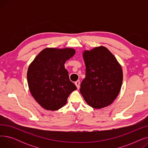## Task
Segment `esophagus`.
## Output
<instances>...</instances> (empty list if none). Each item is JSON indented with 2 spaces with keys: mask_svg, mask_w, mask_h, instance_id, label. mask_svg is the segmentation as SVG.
I'll return each instance as SVG.
<instances>
[{
  "mask_svg": "<svg viewBox=\"0 0 148 148\" xmlns=\"http://www.w3.org/2000/svg\"><path fill=\"white\" fill-rule=\"evenodd\" d=\"M75 84L76 85V86H77V89H80V82L79 81V80H77V82H75Z\"/></svg>",
  "mask_w": 148,
  "mask_h": 148,
  "instance_id": "34e87169",
  "label": "esophagus"
}]
</instances>
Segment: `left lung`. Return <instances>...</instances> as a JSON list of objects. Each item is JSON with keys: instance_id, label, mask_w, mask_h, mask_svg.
<instances>
[{"instance_id": "left-lung-1", "label": "left lung", "mask_w": 148, "mask_h": 148, "mask_svg": "<svg viewBox=\"0 0 148 148\" xmlns=\"http://www.w3.org/2000/svg\"><path fill=\"white\" fill-rule=\"evenodd\" d=\"M86 77L80 93L92 107L101 108L111 104L118 97L123 80L121 66L113 54L103 46L83 54Z\"/></svg>"}]
</instances>
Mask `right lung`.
I'll return each instance as SVG.
<instances>
[{
    "instance_id": "add662e5",
    "label": "right lung",
    "mask_w": 148,
    "mask_h": 148,
    "mask_svg": "<svg viewBox=\"0 0 148 148\" xmlns=\"http://www.w3.org/2000/svg\"><path fill=\"white\" fill-rule=\"evenodd\" d=\"M75 53L71 48H47L29 65L27 79L30 92L45 109H59L66 103L69 94L77 89L64 66Z\"/></svg>"
}]
</instances>
